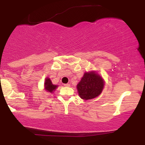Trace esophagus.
Returning a JSON list of instances; mask_svg holds the SVG:
<instances>
[{"label": "esophagus", "mask_w": 145, "mask_h": 145, "mask_svg": "<svg viewBox=\"0 0 145 145\" xmlns=\"http://www.w3.org/2000/svg\"><path fill=\"white\" fill-rule=\"evenodd\" d=\"M64 86L66 87H70V85L69 84H64Z\"/></svg>", "instance_id": "obj_1"}]
</instances>
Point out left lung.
I'll return each mask as SVG.
<instances>
[{
    "instance_id": "1",
    "label": "left lung",
    "mask_w": 145,
    "mask_h": 145,
    "mask_svg": "<svg viewBox=\"0 0 145 145\" xmlns=\"http://www.w3.org/2000/svg\"><path fill=\"white\" fill-rule=\"evenodd\" d=\"M103 87L104 80L95 71L85 72L76 86L80 97L85 100L100 95Z\"/></svg>"
}]
</instances>
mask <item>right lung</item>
<instances>
[{
	"label": "right lung",
	"mask_w": 145,
	"mask_h": 145,
	"mask_svg": "<svg viewBox=\"0 0 145 145\" xmlns=\"http://www.w3.org/2000/svg\"><path fill=\"white\" fill-rule=\"evenodd\" d=\"M44 86H45V89L46 90V91H47L48 92H50V93H52V92H54L55 90H56V88L58 87V85H54L53 84H52V81L50 80V79L49 78H45Z\"/></svg>",
	"instance_id": "add662e5"
}]
</instances>
